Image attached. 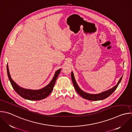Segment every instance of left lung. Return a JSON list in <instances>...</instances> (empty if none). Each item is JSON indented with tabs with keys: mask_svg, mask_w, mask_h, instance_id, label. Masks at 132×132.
Masks as SVG:
<instances>
[{
	"mask_svg": "<svg viewBox=\"0 0 132 132\" xmlns=\"http://www.w3.org/2000/svg\"><path fill=\"white\" fill-rule=\"evenodd\" d=\"M71 79H72V81L74 88L75 90H76V91L77 92V93L83 98H85V99H87L88 100H91V101L101 100L109 97L111 94L116 90V89L117 88L118 85H119L122 78V76L120 79L118 84L116 86H115L114 87H113L112 88L106 91L103 92L102 93L96 94V95H93V94H90V93H87L86 92H85L84 91H83L82 90L80 89V88L79 87L77 84L76 83V80H75V79L73 76V73L72 72H71Z\"/></svg>",
	"mask_w": 132,
	"mask_h": 132,
	"instance_id": "left-lung-1",
	"label": "left lung"
}]
</instances>
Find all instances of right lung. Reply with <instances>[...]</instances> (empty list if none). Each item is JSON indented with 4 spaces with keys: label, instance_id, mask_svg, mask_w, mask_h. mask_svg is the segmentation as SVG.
I'll return each instance as SVG.
<instances>
[{
    "label": "right lung",
    "instance_id": "add662e5",
    "mask_svg": "<svg viewBox=\"0 0 132 132\" xmlns=\"http://www.w3.org/2000/svg\"><path fill=\"white\" fill-rule=\"evenodd\" d=\"M7 70L9 79L15 92L21 97L30 100H40L45 99L48 96H49L50 94L53 91L55 81L56 79H57L59 73L61 72V69L56 71L55 72L53 78L52 79L50 83L46 87L39 90H33L21 88L17 84H16L15 82H14V81L11 79L10 77L8 64L7 66Z\"/></svg>",
    "mask_w": 132,
    "mask_h": 132
}]
</instances>
